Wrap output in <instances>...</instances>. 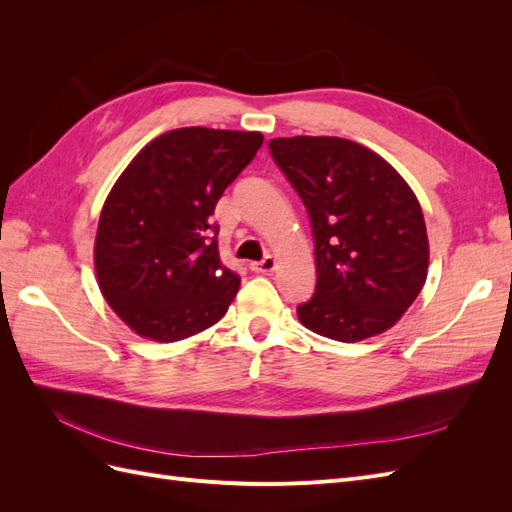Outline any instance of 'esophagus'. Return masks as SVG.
<instances>
[{"instance_id":"obj_1","label":"esophagus","mask_w":512,"mask_h":512,"mask_svg":"<svg viewBox=\"0 0 512 512\" xmlns=\"http://www.w3.org/2000/svg\"><path fill=\"white\" fill-rule=\"evenodd\" d=\"M250 269H252L254 273H269V271L275 269V258L269 254V256H265L262 260L250 262Z\"/></svg>"}]
</instances>
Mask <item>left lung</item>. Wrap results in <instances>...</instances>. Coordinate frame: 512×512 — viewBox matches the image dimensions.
I'll return each instance as SVG.
<instances>
[{
    "instance_id": "left-lung-1",
    "label": "left lung",
    "mask_w": 512,
    "mask_h": 512,
    "mask_svg": "<svg viewBox=\"0 0 512 512\" xmlns=\"http://www.w3.org/2000/svg\"><path fill=\"white\" fill-rule=\"evenodd\" d=\"M271 156L307 209L316 288L303 327L337 342L374 337L406 314L427 280L423 209L397 170L337 136L273 138Z\"/></svg>"
}]
</instances>
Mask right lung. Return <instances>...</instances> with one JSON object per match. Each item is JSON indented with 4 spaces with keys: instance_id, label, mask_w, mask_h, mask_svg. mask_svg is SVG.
<instances>
[{
    "instance_id": "add662e5",
    "label": "right lung",
    "mask_w": 512,
    "mask_h": 512,
    "mask_svg": "<svg viewBox=\"0 0 512 512\" xmlns=\"http://www.w3.org/2000/svg\"><path fill=\"white\" fill-rule=\"evenodd\" d=\"M262 141L260 132L179 128L123 170L94 256L106 303L134 333L179 342L226 314L241 280L222 265L211 215Z\"/></svg>"
}]
</instances>
